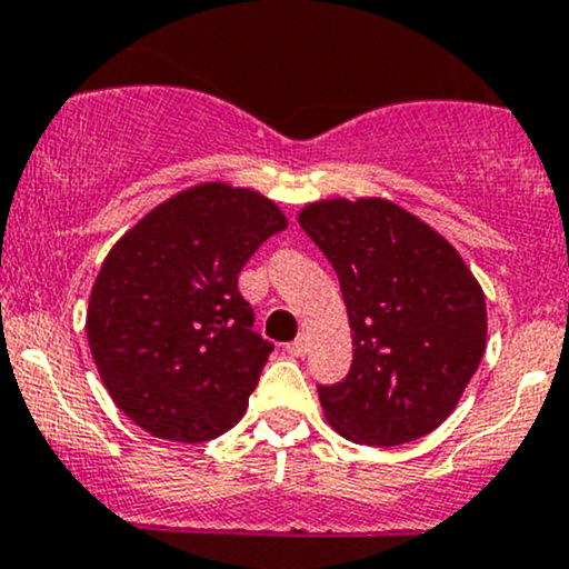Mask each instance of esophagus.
<instances>
[{
	"label": "esophagus",
	"instance_id": "esophagus-1",
	"mask_svg": "<svg viewBox=\"0 0 569 569\" xmlns=\"http://www.w3.org/2000/svg\"><path fill=\"white\" fill-rule=\"evenodd\" d=\"M286 350H289V355H293V358H302V355H307V350H310V339H307L305 333H299V337L293 339Z\"/></svg>",
	"mask_w": 569,
	"mask_h": 569
}]
</instances>
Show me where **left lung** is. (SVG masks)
Masks as SVG:
<instances>
[{"instance_id": "1", "label": "left lung", "mask_w": 569, "mask_h": 569, "mask_svg": "<svg viewBox=\"0 0 569 569\" xmlns=\"http://www.w3.org/2000/svg\"><path fill=\"white\" fill-rule=\"evenodd\" d=\"M299 224L339 276L352 328L345 381L318 387L341 437L392 448L453 413L488 341L485 293L461 254L387 198H326Z\"/></svg>"}]
</instances>
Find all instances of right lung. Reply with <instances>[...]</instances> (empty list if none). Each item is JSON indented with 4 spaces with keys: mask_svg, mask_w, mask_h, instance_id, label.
Listing matches in <instances>:
<instances>
[{
    "mask_svg": "<svg viewBox=\"0 0 569 569\" xmlns=\"http://www.w3.org/2000/svg\"><path fill=\"white\" fill-rule=\"evenodd\" d=\"M270 198L201 182L150 209L94 278L87 339L111 400L148 435L207 442L243 419L272 345L238 272L286 230Z\"/></svg>",
    "mask_w": 569,
    "mask_h": 569,
    "instance_id": "right-lung-1",
    "label": "right lung"
}]
</instances>
